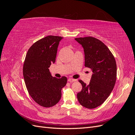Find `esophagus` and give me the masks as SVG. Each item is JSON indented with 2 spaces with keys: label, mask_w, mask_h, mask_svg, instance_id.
Returning a JSON list of instances; mask_svg holds the SVG:
<instances>
[{
  "label": "esophagus",
  "mask_w": 135,
  "mask_h": 135,
  "mask_svg": "<svg viewBox=\"0 0 135 135\" xmlns=\"http://www.w3.org/2000/svg\"><path fill=\"white\" fill-rule=\"evenodd\" d=\"M76 80L74 79H73V78H69L68 79V81H70V82H73V81H75Z\"/></svg>",
  "instance_id": "obj_1"
}]
</instances>
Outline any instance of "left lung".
I'll return each mask as SVG.
<instances>
[{"instance_id": "left-lung-1", "label": "left lung", "mask_w": 135, "mask_h": 135, "mask_svg": "<svg viewBox=\"0 0 135 135\" xmlns=\"http://www.w3.org/2000/svg\"><path fill=\"white\" fill-rule=\"evenodd\" d=\"M83 47L85 67L92 70L88 85L79 81L82 89L77 93V99L83 107L94 109L107 99L114 88L117 79V64L112 53L101 40L92 36L76 38Z\"/></svg>"}]
</instances>
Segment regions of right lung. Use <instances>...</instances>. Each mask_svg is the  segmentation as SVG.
I'll use <instances>...</instances> for the list:
<instances>
[{
    "label": "right lung",
    "mask_w": 135,
    "mask_h": 135,
    "mask_svg": "<svg viewBox=\"0 0 135 135\" xmlns=\"http://www.w3.org/2000/svg\"><path fill=\"white\" fill-rule=\"evenodd\" d=\"M61 36L49 35L34 43L27 52L23 66V75L29 95L35 102L44 108L59 103L61 89L67 78L53 77L49 70L55 63Z\"/></svg>",
    "instance_id": "obj_1"
}]
</instances>
